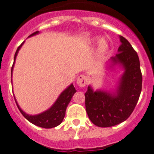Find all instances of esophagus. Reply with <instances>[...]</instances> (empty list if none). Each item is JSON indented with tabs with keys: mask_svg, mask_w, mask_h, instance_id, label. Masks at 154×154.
Masks as SVG:
<instances>
[{
	"mask_svg": "<svg viewBox=\"0 0 154 154\" xmlns=\"http://www.w3.org/2000/svg\"><path fill=\"white\" fill-rule=\"evenodd\" d=\"M88 77L85 75H80L77 79V85L81 88H84L86 86L87 83H88Z\"/></svg>",
	"mask_w": 154,
	"mask_h": 154,
	"instance_id": "obj_1",
	"label": "esophagus"
}]
</instances>
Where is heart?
Returning a JSON list of instances; mask_svg holds the SVG:
<instances>
[{
  "instance_id": "1",
  "label": "heart",
  "mask_w": 154,
  "mask_h": 154,
  "mask_svg": "<svg viewBox=\"0 0 154 154\" xmlns=\"http://www.w3.org/2000/svg\"><path fill=\"white\" fill-rule=\"evenodd\" d=\"M93 41L94 42H99V44H98V48H97V53H98V56L100 57H104L107 53V52L109 51V43L105 39L100 40L99 38H94L93 39Z\"/></svg>"
}]
</instances>
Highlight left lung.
Here are the masks:
<instances>
[{
    "mask_svg": "<svg viewBox=\"0 0 154 154\" xmlns=\"http://www.w3.org/2000/svg\"><path fill=\"white\" fill-rule=\"evenodd\" d=\"M122 44L112 65L119 64L125 71L115 93L94 91L88 86L85 93L86 112L91 121L98 127H111L125 121L134 110L142 90V73L137 53L129 41L120 36Z\"/></svg>",
    "mask_w": 154,
    "mask_h": 154,
    "instance_id": "left-lung-1",
    "label": "left lung"
}]
</instances>
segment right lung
Instances as JSON below:
<instances>
[{
    "instance_id": "1",
    "label": "right lung",
    "mask_w": 154,
    "mask_h": 154,
    "mask_svg": "<svg viewBox=\"0 0 154 154\" xmlns=\"http://www.w3.org/2000/svg\"><path fill=\"white\" fill-rule=\"evenodd\" d=\"M38 32H35L32 33V34L29 35V36H32L38 34ZM24 42L21 44L18 47L16 53L14 54V61H15L16 57L18 54V51H19L20 48L21 47V45H23ZM13 64L12 67H11V73H12L13 70ZM77 91L75 88L73 87V84L69 85L66 89L63 91L62 93L60 94V95L59 96L56 102L53 105V106L48 110L45 111L42 113L36 115V116H29V115L26 114L25 112L21 110L19 105H18V103L16 101L18 109L22 114V116L31 122V123L34 124V125H37V126L42 127V128H45V129H50V128H53L57 125H59L63 122L65 116V113H66V109L67 108V105H69V101H71V98L74 93Z\"/></svg>"
}]
</instances>
